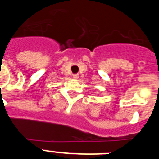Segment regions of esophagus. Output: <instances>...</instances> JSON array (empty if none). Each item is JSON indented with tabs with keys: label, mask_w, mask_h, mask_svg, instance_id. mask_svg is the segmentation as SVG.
<instances>
[{
	"label": "esophagus",
	"mask_w": 159,
	"mask_h": 159,
	"mask_svg": "<svg viewBox=\"0 0 159 159\" xmlns=\"http://www.w3.org/2000/svg\"><path fill=\"white\" fill-rule=\"evenodd\" d=\"M73 78L78 79L79 78V74H74V75H73Z\"/></svg>",
	"instance_id": "34e87169"
}]
</instances>
